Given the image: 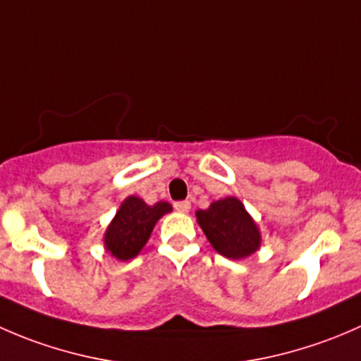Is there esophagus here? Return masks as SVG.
Segmentation results:
<instances>
[{"instance_id":"1","label":"esophagus","mask_w":361,"mask_h":361,"mask_svg":"<svg viewBox=\"0 0 361 361\" xmlns=\"http://www.w3.org/2000/svg\"><path fill=\"white\" fill-rule=\"evenodd\" d=\"M174 209L180 211V213H188V211H190V202L188 201L174 202Z\"/></svg>"}]
</instances>
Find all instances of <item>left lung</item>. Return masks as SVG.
Here are the masks:
<instances>
[{"label":"left lung","mask_w":361,"mask_h":361,"mask_svg":"<svg viewBox=\"0 0 361 361\" xmlns=\"http://www.w3.org/2000/svg\"><path fill=\"white\" fill-rule=\"evenodd\" d=\"M195 216L207 241L224 257L241 260L260 248V231L239 199L225 197L211 202Z\"/></svg>","instance_id":"1"}]
</instances>
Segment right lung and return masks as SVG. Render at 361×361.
I'll list each match as a JSON object with an SVG mask.
<instances>
[{
	"label": "right lung",
	"instance_id": "right-lung-1",
	"mask_svg": "<svg viewBox=\"0 0 361 361\" xmlns=\"http://www.w3.org/2000/svg\"><path fill=\"white\" fill-rule=\"evenodd\" d=\"M173 209L169 202L148 206L143 199L129 195L116 211L104 232V248L116 260H130L147 245L159 218Z\"/></svg>",
	"mask_w": 361,
	"mask_h": 361
}]
</instances>
